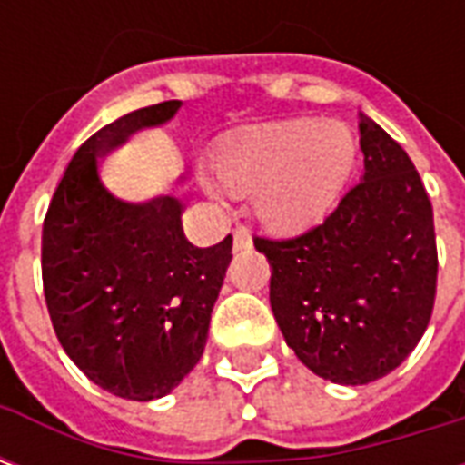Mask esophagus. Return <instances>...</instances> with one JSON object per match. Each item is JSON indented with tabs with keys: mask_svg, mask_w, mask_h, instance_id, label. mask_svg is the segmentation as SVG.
Wrapping results in <instances>:
<instances>
[{
	"mask_svg": "<svg viewBox=\"0 0 465 465\" xmlns=\"http://www.w3.org/2000/svg\"><path fill=\"white\" fill-rule=\"evenodd\" d=\"M252 246V232L246 226H236L233 229V252H243Z\"/></svg>",
	"mask_w": 465,
	"mask_h": 465,
	"instance_id": "esophagus-1",
	"label": "esophagus"
}]
</instances>
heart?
I'll return each instance as SVG.
<instances>
[{
	"instance_id": "b5f03b06",
	"label": "heart",
	"mask_w": 465,
	"mask_h": 465,
	"mask_svg": "<svg viewBox=\"0 0 465 465\" xmlns=\"http://www.w3.org/2000/svg\"><path fill=\"white\" fill-rule=\"evenodd\" d=\"M359 159L341 122L263 124L223 143L216 176L226 192L252 193L256 219L279 233L312 229L331 212Z\"/></svg>"
}]
</instances>
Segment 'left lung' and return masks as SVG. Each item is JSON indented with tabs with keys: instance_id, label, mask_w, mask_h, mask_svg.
<instances>
[{
	"instance_id": "8db88e82",
	"label": "left lung",
	"mask_w": 465,
	"mask_h": 465,
	"mask_svg": "<svg viewBox=\"0 0 465 465\" xmlns=\"http://www.w3.org/2000/svg\"><path fill=\"white\" fill-rule=\"evenodd\" d=\"M363 182L312 232L253 239L272 266V312L289 349L316 376L363 386L399 369L436 299L433 209L416 166L359 114Z\"/></svg>"
}]
</instances>
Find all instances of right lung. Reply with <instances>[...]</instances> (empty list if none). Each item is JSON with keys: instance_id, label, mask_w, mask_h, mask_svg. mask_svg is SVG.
<instances>
[{"instance_id": "obj_1", "label": "right lung", "mask_w": 465, "mask_h": 465, "mask_svg": "<svg viewBox=\"0 0 465 465\" xmlns=\"http://www.w3.org/2000/svg\"><path fill=\"white\" fill-rule=\"evenodd\" d=\"M179 109L162 102L92 134L66 163L42 232L56 339L86 379L119 399H162L199 363L232 262V236L209 249L183 236L176 196L126 202L99 176V156Z\"/></svg>"}]
</instances>
